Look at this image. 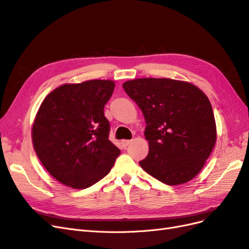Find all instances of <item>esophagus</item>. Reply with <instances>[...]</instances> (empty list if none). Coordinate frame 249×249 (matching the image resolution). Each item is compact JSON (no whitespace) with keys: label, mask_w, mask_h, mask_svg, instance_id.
<instances>
[{"label":"esophagus","mask_w":249,"mask_h":249,"mask_svg":"<svg viewBox=\"0 0 249 249\" xmlns=\"http://www.w3.org/2000/svg\"><path fill=\"white\" fill-rule=\"evenodd\" d=\"M131 143V140H122V144L124 147H126Z\"/></svg>","instance_id":"obj_1"}]
</instances>
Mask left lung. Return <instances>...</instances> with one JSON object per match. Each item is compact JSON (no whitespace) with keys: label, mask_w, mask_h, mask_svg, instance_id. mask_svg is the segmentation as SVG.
Wrapping results in <instances>:
<instances>
[{"label":"left lung","mask_w":249,"mask_h":249,"mask_svg":"<svg viewBox=\"0 0 249 249\" xmlns=\"http://www.w3.org/2000/svg\"><path fill=\"white\" fill-rule=\"evenodd\" d=\"M123 87L145 118L149 150L141 168L170 186L196 177L217 139L208 96L189 82L167 78L130 80Z\"/></svg>","instance_id":"1"}]
</instances>
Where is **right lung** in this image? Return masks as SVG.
<instances>
[{
	"label": "right lung",
	"mask_w": 249,
	"mask_h": 249,
	"mask_svg": "<svg viewBox=\"0 0 249 249\" xmlns=\"http://www.w3.org/2000/svg\"><path fill=\"white\" fill-rule=\"evenodd\" d=\"M115 83L89 80L63 84L41 103L32 142L41 164L58 182L85 189L110 172L120 150L109 140L104 107Z\"/></svg>",
	"instance_id": "1"
}]
</instances>
